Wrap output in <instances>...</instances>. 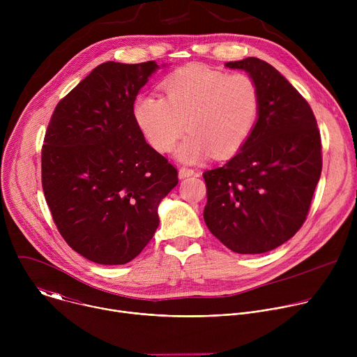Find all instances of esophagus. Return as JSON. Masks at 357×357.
I'll return each mask as SVG.
<instances>
[{"label": "esophagus", "mask_w": 357, "mask_h": 357, "mask_svg": "<svg viewBox=\"0 0 357 357\" xmlns=\"http://www.w3.org/2000/svg\"><path fill=\"white\" fill-rule=\"evenodd\" d=\"M196 172L190 168H181L179 169V178L181 179H185V178H189V176H193Z\"/></svg>", "instance_id": "obj_1"}]
</instances>
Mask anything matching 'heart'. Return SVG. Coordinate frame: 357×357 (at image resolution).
I'll return each instance as SVG.
<instances>
[{
    "instance_id": "heart-1",
    "label": "heart",
    "mask_w": 357,
    "mask_h": 357,
    "mask_svg": "<svg viewBox=\"0 0 357 357\" xmlns=\"http://www.w3.org/2000/svg\"><path fill=\"white\" fill-rule=\"evenodd\" d=\"M165 97L145 93L134 103V119L146 141L160 152L169 151L183 130L189 132L175 148L185 164L227 157L250 137L260 110L254 80L227 75L205 65H189L164 82Z\"/></svg>"
}]
</instances>
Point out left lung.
<instances>
[{
    "instance_id": "left-lung-1",
    "label": "left lung",
    "mask_w": 357,
    "mask_h": 357,
    "mask_svg": "<svg viewBox=\"0 0 357 357\" xmlns=\"http://www.w3.org/2000/svg\"><path fill=\"white\" fill-rule=\"evenodd\" d=\"M257 84L260 110L254 128L222 167L203 172L211 233L238 254H261L288 241L307 219L321 178V135L298 90L259 58L227 62Z\"/></svg>"
}]
</instances>
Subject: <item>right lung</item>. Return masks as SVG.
I'll use <instances>...</instances> for the list:
<instances>
[{"label":"right lung","mask_w":357,"mask_h":357,"mask_svg":"<svg viewBox=\"0 0 357 357\" xmlns=\"http://www.w3.org/2000/svg\"><path fill=\"white\" fill-rule=\"evenodd\" d=\"M167 65L106 62L56 106L42 148V188L65 241L84 259L120 266L154 236L178 172L146 144L134 101Z\"/></svg>","instance_id":"right-lung-1"}]
</instances>
